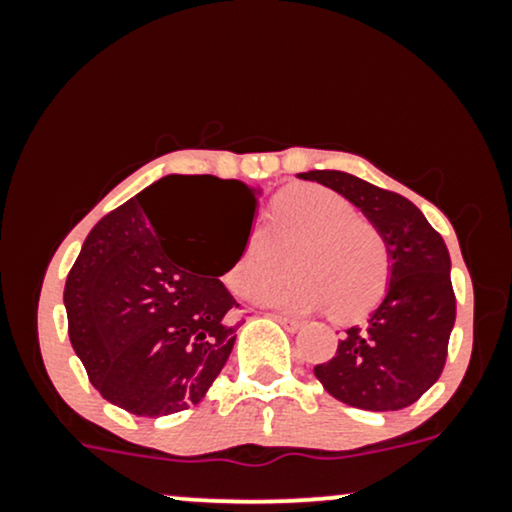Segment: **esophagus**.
Returning a JSON list of instances; mask_svg holds the SVG:
<instances>
[{
    "label": "esophagus",
    "mask_w": 512,
    "mask_h": 512,
    "mask_svg": "<svg viewBox=\"0 0 512 512\" xmlns=\"http://www.w3.org/2000/svg\"><path fill=\"white\" fill-rule=\"evenodd\" d=\"M272 317H274V320H276V322H279V325H284V327H286V330H289V332H298V330H301V325H303V322H301V320H293V317H289V315H281V313H274Z\"/></svg>",
    "instance_id": "1"
}]
</instances>
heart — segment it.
Returning a JSON list of instances; mask_svg holds the SVG:
<instances>
[{
	"label": "heart",
	"instance_id": "b5f03b06",
	"mask_svg": "<svg viewBox=\"0 0 512 512\" xmlns=\"http://www.w3.org/2000/svg\"><path fill=\"white\" fill-rule=\"evenodd\" d=\"M289 251L297 276L262 290L260 303L289 313L330 308L334 320L351 322L368 315L390 286L392 257L383 231L327 187L293 185L279 192L267 233L252 231L245 238L228 286L252 298L283 271Z\"/></svg>",
	"mask_w": 512,
	"mask_h": 512
}]
</instances>
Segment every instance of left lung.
I'll use <instances>...</instances> for the list:
<instances>
[{
    "label": "left lung",
    "instance_id": "1",
    "mask_svg": "<svg viewBox=\"0 0 512 512\" xmlns=\"http://www.w3.org/2000/svg\"><path fill=\"white\" fill-rule=\"evenodd\" d=\"M354 202L390 245L392 276L383 303L363 325L349 327L315 378L349 407L397 411L409 407L440 378L455 325V291L445 240L407 197L342 173L310 170Z\"/></svg>",
    "mask_w": 512,
    "mask_h": 512
}]
</instances>
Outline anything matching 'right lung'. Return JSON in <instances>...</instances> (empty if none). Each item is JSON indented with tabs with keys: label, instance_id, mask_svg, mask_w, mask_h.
Segmentation results:
<instances>
[{
	"label": "right lung",
	"instance_id": "right-lung-1",
	"mask_svg": "<svg viewBox=\"0 0 512 512\" xmlns=\"http://www.w3.org/2000/svg\"><path fill=\"white\" fill-rule=\"evenodd\" d=\"M178 189L236 203L246 216L226 258L218 217L185 215ZM257 192L240 180L170 175L93 226L64 286L69 339L88 380L115 407L168 416L207 395L248 313L221 284L250 236Z\"/></svg>",
	"mask_w": 512,
	"mask_h": 512
}]
</instances>
